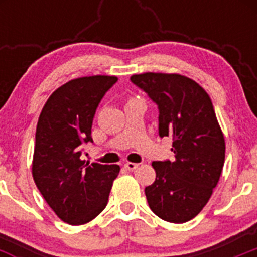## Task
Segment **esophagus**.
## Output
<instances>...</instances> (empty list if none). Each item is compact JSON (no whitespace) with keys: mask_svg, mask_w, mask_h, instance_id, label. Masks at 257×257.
Returning a JSON list of instances; mask_svg holds the SVG:
<instances>
[{"mask_svg":"<svg viewBox=\"0 0 257 257\" xmlns=\"http://www.w3.org/2000/svg\"><path fill=\"white\" fill-rule=\"evenodd\" d=\"M139 167V165L138 163H133V162H127L126 165H124V169L128 170V171H134V170H136Z\"/></svg>","mask_w":257,"mask_h":257,"instance_id":"obj_1","label":"esophagus"}]
</instances>
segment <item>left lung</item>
<instances>
[{
  "label": "left lung",
  "instance_id": "obj_1",
  "mask_svg": "<svg viewBox=\"0 0 257 257\" xmlns=\"http://www.w3.org/2000/svg\"><path fill=\"white\" fill-rule=\"evenodd\" d=\"M131 82L158 105V133L171 136L175 161H156V180L145 188L151 210L183 224L207 205L225 161V140L205 88L176 73L147 72Z\"/></svg>",
  "mask_w": 257,
  "mask_h": 257
}]
</instances>
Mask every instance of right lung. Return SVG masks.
Here are the masks:
<instances>
[{"mask_svg": "<svg viewBox=\"0 0 257 257\" xmlns=\"http://www.w3.org/2000/svg\"><path fill=\"white\" fill-rule=\"evenodd\" d=\"M118 78L70 79L50 95L36 128L32 175L47 205L69 225L91 221L105 208L119 166L82 161V144L92 142L96 108Z\"/></svg>", "mask_w": 257, "mask_h": 257, "instance_id": "obj_1", "label": "right lung"}]
</instances>
